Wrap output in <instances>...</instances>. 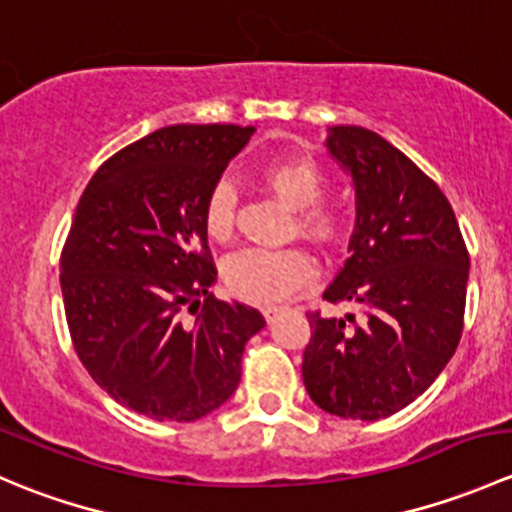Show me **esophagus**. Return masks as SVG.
Listing matches in <instances>:
<instances>
[{
    "instance_id": "obj_1",
    "label": "esophagus",
    "mask_w": 512,
    "mask_h": 512,
    "mask_svg": "<svg viewBox=\"0 0 512 512\" xmlns=\"http://www.w3.org/2000/svg\"><path fill=\"white\" fill-rule=\"evenodd\" d=\"M280 312H282V307H265V309H262V314H265L267 322H275V317Z\"/></svg>"
}]
</instances>
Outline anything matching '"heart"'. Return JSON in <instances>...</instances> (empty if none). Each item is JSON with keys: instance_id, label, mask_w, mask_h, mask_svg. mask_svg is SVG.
<instances>
[{"instance_id": "b5f03b06", "label": "heart", "mask_w": 512, "mask_h": 512, "mask_svg": "<svg viewBox=\"0 0 512 512\" xmlns=\"http://www.w3.org/2000/svg\"><path fill=\"white\" fill-rule=\"evenodd\" d=\"M260 180L265 188L287 205L297 210V225L319 242H332L342 227L339 208L319 203L327 190V173L307 156H282L267 160L260 168ZM235 188L227 180H220L205 200L203 220L205 230L223 240L235 225ZM312 260L307 252L289 247V250H262L245 247L227 257L225 282L237 297L250 302H280L297 292L312 280Z\"/></svg>"}]
</instances>
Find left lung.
Returning a JSON list of instances; mask_svg holds the SVG:
<instances>
[{
    "mask_svg": "<svg viewBox=\"0 0 512 512\" xmlns=\"http://www.w3.org/2000/svg\"><path fill=\"white\" fill-rule=\"evenodd\" d=\"M324 146L356 203L349 260L324 299L354 302L361 317L309 314L302 379L327 414L376 421L416 401L451 361L471 262L446 195L399 148L361 126H332Z\"/></svg>",
    "mask_w": 512,
    "mask_h": 512,
    "instance_id": "1",
    "label": "left lung"
}]
</instances>
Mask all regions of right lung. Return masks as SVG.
Listing matches in <instances>:
<instances>
[{"label":"right lung","mask_w":512,"mask_h":512,"mask_svg":"<svg viewBox=\"0 0 512 512\" xmlns=\"http://www.w3.org/2000/svg\"><path fill=\"white\" fill-rule=\"evenodd\" d=\"M252 133L227 123L158 128L108 158L76 205L61 252L71 342L111 399L153 421H198L223 406L247 339L265 327L257 309L210 294L218 270L203 220Z\"/></svg>","instance_id":"obj_1"}]
</instances>
